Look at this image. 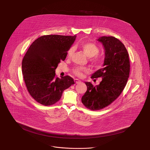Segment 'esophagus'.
Masks as SVG:
<instances>
[{
  "label": "esophagus",
  "instance_id": "obj_1",
  "mask_svg": "<svg viewBox=\"0 0 150 150\" xmlns=\"http://www.w3.org/2000/svg\"><path fill=\"white\" fill-rule=\"evenodd\" d=\"M74 81H75V82L76 83H81V81H80V80L78 79H74Z\"/></svg>",
  "mask_w": 150,
  "mask_h": 150
}]
</instances>
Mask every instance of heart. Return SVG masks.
<instances>
[{
	"instance_id": "1",
	"label": "heart",
	"mask_w": 150,
	"mask_h": 150,
	"mask_svg": "<svg viewBox=\"0 0 150 150\" xmlns=\"http://www.w3.org/2000/svg\"><path fill=\"white\" fill-rule=\"evenodd\" d=\"M80 47L81 48L87 57L90 58L91 62L96 65L99 66L103 62V58L98 55L100 52V48L94 43L91 42H83L80 45ZM75 51L74 47H71L67 52V56L70 57L72 55ZM88 69L86 67H74L72 69V72L78 76H82L83 72H88Z\"/></svg>"
}]
</instances>
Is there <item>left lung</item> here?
<instances>
[{"label":"left lung","mask_w":150,"mask_h":150,"mask_svg":"<svg viewBox=\"0 0 150 150\" xmlns=\"http://www.w3.org/2000/svg\"><path fill=\"white\" fill-rule=\"evenodd\" d=\"M105 49L103 68L92 75L91 79L102 78L100 84L94 86L85 82L87 91L81 98L83 105L96 111L107 107L119 97L129 77V57L124 44L114 36L98 38Z\"/></svg>","instance_id":"1"}]
</instances>
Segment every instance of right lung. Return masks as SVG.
Here are the masks:
<instances>
[{
  "label": "right lung",
  "instance_id": "right-lung-1",
  "mask_svg": "<svg viewBox=\"0 0 150 150\" xmlns=\"http://www.w3.org/2000/svg\"><path fill=\"white\" fill-rule=\"evenodd\" d=\"M75 38V35H43L26 52L22 73L28 92L38 103L45 106L57 103L63 91L75 83L70 76L56 77L55 69L60 61L65 60Z\"/></svg>",
  "mask_w": 150,
  "mask_h": 150
}]
</instances>
